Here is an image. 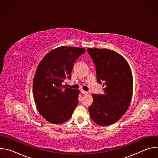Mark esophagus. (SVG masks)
Listing matches in <instances>:
<instances>
[{
    "mask_svg": "<svg viewBox=\"0 0 158 158\" xmlns=\"http://www.w3.org/2000/svg\"><path fill=\"white\" fill-rule=\"evenodd\" d=\"M81 93L82 94H88V92H87V91H84V90H81Z\"/></svg>",
    "mask_w": 158,
    "mask_h": 158,
    "instance_id": "1",
    "label": "esophagus"
}]
</instances>
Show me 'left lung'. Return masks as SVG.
Masks as SVG:
<instances>
[{
  "label": "left lung",
  "mask_w": 158,
  "mask_h": 158,
  "mask_svg": "<svg viewBox=\"0 0 158 158\" xmlns=\"http://www.w3.org/2000/svg\"><path fill=\"white\" fill-rule=\"evenodd\" d=\"M96 69L97 81L104 86L103 94H93L89 114L97 124L109 126L127 111L132 94V76L126 60L118 52L106 49L87 48Z\"/></svg>",
  "instance_id": "obj_1"
}]
</instances>
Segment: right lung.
<instances>
[{"label":"right lung","mask_w":158,"mask_h":158,"mask_svg":"<svg viewBox=\"0 0 158 158\" xmlns=\"http://www.w3.org/2000/svg\"><path fill=\"white\" fill-rule=\"evenodd\" d=\"M85 52L84 48L61 46L44 57L33 81V96L39 113L52 124L69 120L78 104L79 90L64 86L71 79L76 59Z\"/></svg>","instance_id":"1"}]
</instances>
